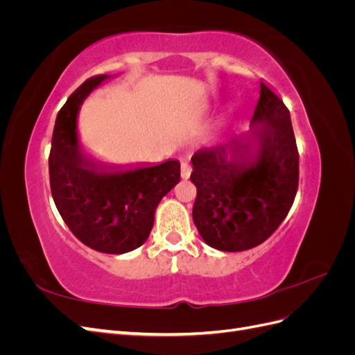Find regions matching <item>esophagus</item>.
<instances>
[{"label":"esophagus","instance_id":"esophagus-1","mask_svg":"<svg viewBox=\"0 0 355 355\" xmlns=\"http://www.w3.org/2000/svg\"><path fill=\"white\" fill-rule=\"evenodd\" d=\"M191 175V166L188 163H182L180 164V176L182 179H188Z\"/></svg>","mask_w":355,"mask_h":355}]
</instances>
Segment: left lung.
<instances>
[{"label": "left lung", "mask_w": 355, "mask_h": 355, "mask_svg": "<svg viewBox=\"0 0 355 355\" xmlns=\"http://www.w3.org/2000/svg\"><path fill=\"white\" fill-rule=\"evenodd\" d=\"M191 161L192 219L213 249L249 250L286 219L297 191L299 154L288 110L262 81L250 132L202 148Z\"/></svg>", "instance_id": "8db88e82"}]
</instances>
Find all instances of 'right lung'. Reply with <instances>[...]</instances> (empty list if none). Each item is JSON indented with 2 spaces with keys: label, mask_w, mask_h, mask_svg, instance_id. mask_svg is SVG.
<instances>
[{
  "label": "right lung",
  "mask_w": 355,
  "mask_h": 355,
  "mask_svg": "<svg viewBox=\"0 0 355 355\" xmlns=\"http://www.w3.org/2000/svg\"><path fill=\"white\" fill-rule=\"evenodd\" d=\"M110 75L84 81L58 114L49 157L50 188L71 232L90 249L123 254L141 247L154 227L159 201L180 180V163L139 167L94 159L78 142L83 102Z\"/></svg>",
  "instance_id": "right-lung-1"
}]
</instances>
